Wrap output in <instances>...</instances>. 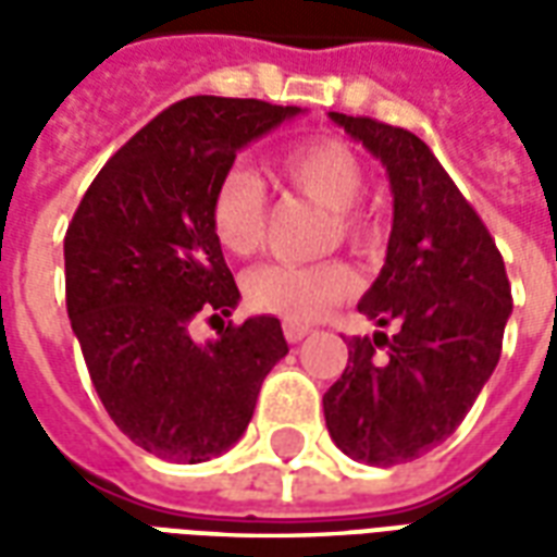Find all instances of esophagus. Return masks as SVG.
Here are the masks:
<instances>
[{"label":"esophagus","mask_w":557,"mask_h":557,"mask_svg":"<svg viewBox=\"0 0 557 557\" xmlns=\"http://www.w3.org/2000/svg\"><path fill=\"white\" fill-rule=\"evenodd\" d=\"M283 334H286L289 343H301V339L310 334V327L298 325V322H286V325H283Z\"/></svg>","instance_id":"1"}]
</instances>
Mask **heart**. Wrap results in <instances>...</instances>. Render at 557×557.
I'll use <instances>...</instances> for the list:
<instances>
[{"instance_id": "obj_1", "label": "heart", "mask_w": 557, "mask_h": 557, "mask_svg": "<svg viewBox=\"0 0 557 557\" xmlns=\"http://www.w3.org/2000/svg\"><path fill=\"white\" fill-rule=\"evenodd\" d=\"M271 172L319 206L334 211V232L343 242L367 247L375 242V223L355 206L363 194L367 172L361 158L334 137L292 143L271 158ZM208 223L218 244L232 256H250L265 235V187L247 170H230L214 187ZM355 274L343 262L295 265L268 262L244 280V295L253 310L289 322H313L331 304L349 298Z\"/></svg>"}]
</instances>
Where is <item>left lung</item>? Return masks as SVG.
<instances>
[{"instance_id":"obj_1","label":"left lung","mask_w":557,"mask_h":557,"mask_svg":"<svg viewBox=\"0 0 557 557\" xmlns=\"http://www.w3.org/2000/svg\"><path fill=\"white\" fill-rule=\"evenodd\" d=\"M331 119L387 170L394 230L358 310L397 334L351 337L322 406L343 454L387 468L454 435L502 358L513 298L490 230L423 139L367 115Z\"/></svg>"}]
</instances>
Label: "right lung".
I'll return each instance as SVG.
<instances>
[{"instance_id": "add662e5", "label": "right lung", "mask_w": 557, "mask_h": 557, "mask_svg": "<svg viewBox=\"0 0 557 557\" xmlns=\"http://www.w3.org/2000/svg\"><path fill=\"white\" fill-rule=\"evenodd\" d=\"M298 113L214 95L172 103L103 163L67 223V319L91 385L160 459L194 466L230 450L289 351L274 315L220 325L206 346L187 327L242 298L208 223L214 187L244 146Z\"/></svg>"}]
</instances>
